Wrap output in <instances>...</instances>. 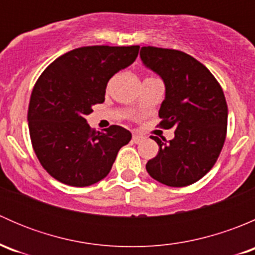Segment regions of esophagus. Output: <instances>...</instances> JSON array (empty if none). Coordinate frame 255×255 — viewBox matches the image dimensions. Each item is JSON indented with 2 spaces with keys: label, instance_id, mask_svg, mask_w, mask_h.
I'll use <instances>...</instances> for the list:
<instances>
[{
  "label": "esophagus",
  "instance_id": "obj_1",
  "mask_svg": "<svg viewBox=\"0 0 255 255\" xmlns=\"http://www.w3.org/2000/svg\"><path fill=\"white\" fill-rule=\"evenodd\" d=\"M144 139H145V137L140 133H133V142L134 143H140Z\"/></svg>",
  "mask_w": 255,
  "mask_h": 255
}]
</instances>
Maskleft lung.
<instances>
[{"label": "left lung", "mask_w": 255, "mask_h": 255, "mask_svg": "<svg viewBox=\"0 0 255 255\" xmlns=\"http://www.w3.org/2000/svg\"><path fill=\"white\" fill-rule=\"evenodd\" d=\"M140 59L165 84L159 125L175 128L171 140L151 135L159 151L146 163V171L171 187L194 184L212 169L225 144L228 109L222 87L204 64L184 51L142 47Z\"/></svg>", "instance_id": "obj_1"}]
</instances>
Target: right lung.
I'll return each instance as SVG.
<instances>
[{"instance_id": "obj_1", "label": "right lung", "mask_w": 255, "mask_h": 255, "mask_svg": "<svg viewBox=\"0 0 255 255\" xmlns=\"http://www.w3.org/2000/svg\"><path fill=\"white\" fill-rule=\"evenodd\" d=\"M139 45H94L68 51L43 71L28 107L33 149L54 179L70 186L96 184L109 175L118 150L132 134L121 126L95 132L86 122L105 101L109 80L129 66Z\"/></svg>"}]
</instances>
